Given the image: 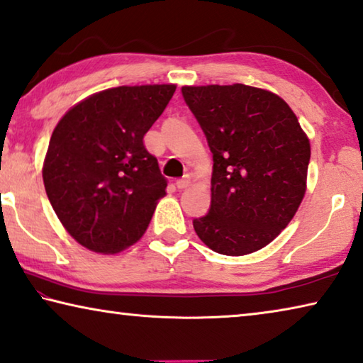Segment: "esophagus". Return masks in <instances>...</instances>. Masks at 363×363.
<instances>
[{"label":"esophagus","mask_w":363,"mask_h":363,"mask_svg":"<svg viewBox=\"0 0 363 363\" xmlns=\"http://www.w3.org/2000/svg\"><path fill=\"white\" fill-rule=\"evenodd\" d=\"M191 186V177L189 175H185L183 178H180V180H177V188L178 189H186Z\"/></svg>","instance_id":"34e87169"}]
</instances>
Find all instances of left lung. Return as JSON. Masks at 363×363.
<instances>
[{"mask_svg": "<svg viewBox=\"0 0 363 363\" xmlns=\"http://www.w3.org/2000/svg\"><path fill=\"white\" fill-rule=\"evenodd\" d=\"M213 156L211 209L193 227L223 255L259 251L293 220L307 189L311 141L278 94L242 83L183 86Z\"/></svg>", "mask_w": 363, "mask_h": 363, "instance_id": "1", "label": "left lung"}]
</instances>
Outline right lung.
Masks as SVG:
<instances>
[{"instance_id": "right-lung-1", "label": "right lung", "mask_w": 363, "mask_h": 363, "mask_svg": "<svg viewBox=\"0 0 363 363\" xmlns=\"http://www.w3.org/2000/svg\"><path fill=\"white\" fill-rule=\"evenodd\" d=\"M177 85L117 86L72 106L43 162L48 199L83 247L117 254L145 235L167 180L143 138Z\"/></svg>"}]
</instances>
